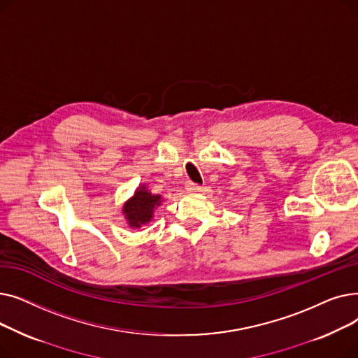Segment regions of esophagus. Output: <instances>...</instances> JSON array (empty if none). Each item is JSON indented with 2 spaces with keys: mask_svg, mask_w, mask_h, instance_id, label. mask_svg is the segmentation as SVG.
Instances as JSON below:
<instances>
[{
  "mask_svg": "<svg viewBox=\"0 0 358 358\" xmlns=\"http://www.w3.org/2000/svg\"><path fill=\"white\" fill-rule=\"evenodd\" d=\"M185 190L190 192V193L200 192V190H201V185L197 184V182H193V181H187V182H185Z\"/></svg>",
  "mask_w": 358,
  "mask_h": 358,
  "instance_id": "34e87169",
  "label": "esophagus"
}]
</instances>
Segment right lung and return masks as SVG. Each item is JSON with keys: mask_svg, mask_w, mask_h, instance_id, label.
Wrapping results in <instances>:
<instances>
[{"mask_svg": "<svg viewBox=\"0 0 358 358\" xmlns=\"http://www.w3.org/2000/svg\"><path fill=\"white\" fill-rule=\"evenodd\" d=\"M161 204V196L152 194L146 190V187L142 185L124 206L123 213L131 228H139L141 224H145L150 220L154 213V209Z\"/></svg>", "mask_w": 358, "mask_h": 358, "instance_id": "1", "label": "right lung"}]
</instances>
